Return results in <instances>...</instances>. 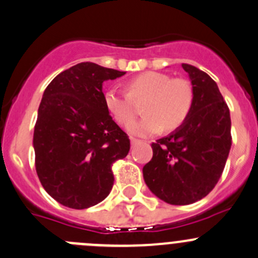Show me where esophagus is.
<instances>
[{"label":"esophagus","instance_id":"esophagus-1","mask_svg":"<svg viewBox=\"0 0 258 258\" xmlns=\"http://www.w3.org/2000/svg\"><path fill=\"white\" fill-rule=\"evenodd\" d=\"M140 142H141V141H140L139 139H135V137H131V145H132V147L136 146V145L140 144Z\"/></svg>","mask_w":258,"mask_h":258}]
</instances>
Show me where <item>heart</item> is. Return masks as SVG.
<instances>
[{
  "label": "heart",
  "instance_id": "1",
  "mask_svg": "<svg viewBox=\"0 0 258 258\" xmlns=\"http://www.w3.org/2000/svg\"><path fill=\"white\" fill-rule=\"evenodd\" d=\"M145 116L128 123L135 136H151L160 130L174 131L185 123L194 106V89L185 78H170L159 72H146L127 83V93L111 88L104 93V104L119 123H127L136 114L134 102L142 101Z\"/></svg>",
  "mask_w": 258,
  "mask_h": 258
}]
</instances>
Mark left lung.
I'll return each mask as SVG.
<instances>
[{
	"label": "left lung",
	"instance_id": "left-lung-1",
	"mask_svg": "<svg viewBox=\"0 0 258 258\" xmlns=\"http://www.w3.org/2000/svg\"><path fill=\"white\" fill-rule=\"evenodd\" d=\"M194 89L189 118L169 136L152 142V159L142 169L149 189L172 206L207 197L218 182L232 145L231 116L216 82L182 64Z\"/></svg>",
	"mask_w": 258,
	"mask_h": 258
}]
</instances>
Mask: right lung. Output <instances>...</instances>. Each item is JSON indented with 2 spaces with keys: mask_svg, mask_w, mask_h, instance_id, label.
Instances as JSON below:
<instances>
[{
  "mask_svg": "<svg viewBox=\"0 0 258 258\" xmlns=\"http://www.w3.org/2000/svg\"><path fill=\"white\" fill-rule=\"evenodd\" d=\"M124 72L79 62L46 87L34 130L35 167L47 194L62 206L86 209L107 198L112 165L127 156L130 139L112 119L102 84Z\"/></svg>",
  "mask_w": 258,
  "mask_h": 258,
  "instance_id": "obj_1",
  "label": "right lung"
}]
</instances>
